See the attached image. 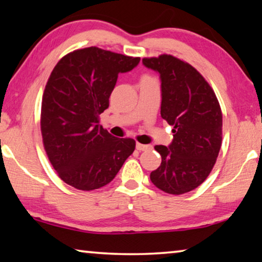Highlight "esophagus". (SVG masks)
Returning a JSON list of instances; mask_svg holds the SVG:
<instances>
[{"label":"esophagus","mask_w":262,"mask_h":262,"mask_svg":"<svg viewBox=\"0 0 262 262\" xmlns=\"http://www.w3.org/2000/svg\"><path fill=\"white\" fill-rule=\"evenodd\" d=\"M136 149L139 150V151H145V150L150 149L149 145L147 144H141V143H136Z\"/></svg>","instance_id":"obj_1"}]
</instances>
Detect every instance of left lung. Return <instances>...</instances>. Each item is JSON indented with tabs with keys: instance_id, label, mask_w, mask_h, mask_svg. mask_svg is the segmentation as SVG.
I'll return each instance as SVG.
<instances>
[{
	"instance_id": "1",
	"label": "left lung",
	"mask_w": 262,
	"mask_h": 262,
	"mask_svg": "<svg viewBox=\"0 0 262 262\" xmlns=\"http://www.w3.org/2000/svg\"><path fill=\"white\" fill-rule=\"evenodd\" d=\"M162 81L161 115L173 127L170 147L155 145L162 156L150 180L163 192L180 195L200 186L214 167L222 145V111L206 78L170 54L144 57Z\"/></svg>"
}]
</instances>
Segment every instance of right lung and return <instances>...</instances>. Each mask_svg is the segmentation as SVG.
Segmentation results:
<instances>
[{
  "label": "right lung",
  "mask_w": 262,
  "mask_h": 262,
  "mask_svg": "<svg viewBox=\"0 0 262 262\" xmlns=\"http://www.w3.org/2000/svg\"><path fill=\"white\" fill-rule=\"evenodd\" d=\"M139 62L92 46L68 53L51 73L41 101L42 144L57 176L72 187L107 185L134 152L135 140L114 137L98 123L118 75Z\"/></svg>",
  "instance_id": "1"
}]
</instances>
